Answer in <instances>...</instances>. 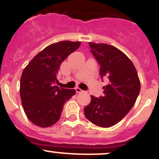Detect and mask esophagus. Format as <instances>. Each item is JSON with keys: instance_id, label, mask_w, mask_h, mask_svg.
Masks as SVG:
<instances>
[{"instance_id": "esophagus-1", "label": "esophagus", "mask_w": 159, "mask_h": 159, "mask_svg": "<svg viewBox=\"0 0 159 159\" xmlns=\"http://www.w3.org/2000/svg\"><path fill=\"white\" fill-rule=\"evenodd\" d=\"M75 91H76V92H77V93H81V92H84V91H83V90H81V89H80V88H78V87L75 88Z\"/></svg>"}]
</instances>
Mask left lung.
<instances>
[{
	"label": "left lung",
	"mask_w": 159,
	"mask_h": 159,
	"mask_svg": "<svg viewBox=\"0 0 159 159\" xmlns=\"http://www.w3.org/2000/svg\"><path fill=\"white\" fill-rule=\"evenodd\" d=\"M89 46L100 65L102 80L106 79L107 85L102 88L103 96L91 95V102L84 108V115L95 125L110 127L130 112L141 83L134 65L122 51L105 43H89Z\"/></svg>",
	"instance_id": "obj_1"
}]
</instances>
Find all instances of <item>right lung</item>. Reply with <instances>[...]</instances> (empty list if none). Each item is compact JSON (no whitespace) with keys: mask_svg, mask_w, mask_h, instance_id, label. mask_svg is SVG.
<instances>
[{"mask_svg":"<svg viewBox=\"0 0 159 159\" xmlns=\"http://www.w3.org/2000/svg\"><path fill=\"white\" fill-rule=\"evenodd\" d=\"M81 42L61 41L48 46L34 57L24 69L20 80V96L29 120L48 127L61 118L64 104L75 89H60L56 84L61 64L78 50Z\"/></svg>","mask_w":159,"mask_h":159,"instance_id":"right-lung-1","label":"right lung"}]
</instances>
